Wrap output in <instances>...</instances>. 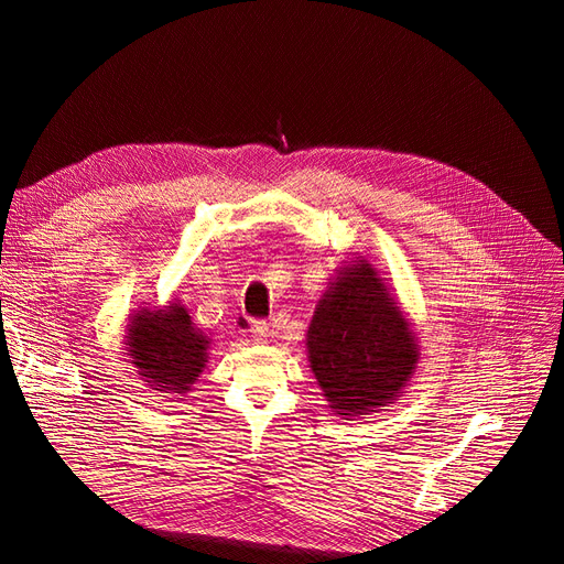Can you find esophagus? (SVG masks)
Segmentation results:
<instances>
[{
  "label": "esophagus",
  "instance_id": "1",
  "mask_svg": "<svg viewBox=\"0 0 564 564\" xmlns=\"http://www.w3.org/2000/svg\"><path fill=\"white\" fill-rule=\"evenodd\" d=\"M251 338L256 340V344H265L268 340V336H270V327H268V322H251Z\"/></svg>",
  "mask_w": 564,
  "mask_h": 564
}]
</instances>
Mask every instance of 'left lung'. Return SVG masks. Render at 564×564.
Listing matches in <instances>:
<instances>
[{"instance_id":"1","label":"left lung","mask_w":564,"mask_h":564,"mask_svg":"<svg viewBox=\"0 0 564 564\" xmlns=\"http://www.w3.org/2000/svg\"><path fill=\"white\" fill-rule=\"evenodd\" d=\"M305 348L322 395L340 419L392 404L421 357L412 322L362 256L338 268L322 292Z\"/></svg>"}]
</instances>
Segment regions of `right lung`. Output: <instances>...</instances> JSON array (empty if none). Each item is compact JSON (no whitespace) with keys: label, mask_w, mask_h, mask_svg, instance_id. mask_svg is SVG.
Wrapping results in <instances>:
<instances>
[{"label":"right lung","mask_w":564,"mask_h":564,"mask_svg":"<svg viewBox=\"0 0 564 564\" xmlns=\"http://www.w3.org/2000/svg\"><path fill=\"white\" fill-rule=\"evenodd\" d=\"M127 357L141 381L172 400H183L209 362L212 338L195 327L181 301L133 311L124 327ZM164 398V395H162Z\"/></svg>","instance_id":"1"}]
</instances>
